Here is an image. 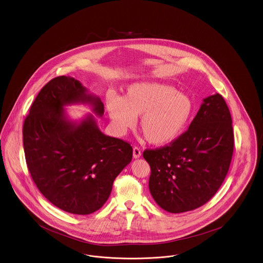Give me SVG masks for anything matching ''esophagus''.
Instances as JSON below:
<instances>
[{
    "mask_svg": "<svg viewBox=\"0 0 263 263\" xmlns=\"http://www.w3.org/2000/svg\"><path fill=\"white\" fill-rule=\"evenodd\" d=\"M141 155H142V153L139 147H135L133 148V158H139L141 157Z\"/></svg>",
    "mask_w": 263,
    "mask_h": 263,
    "instance_id": "34e87169",
    "label": "esophagus"
}]
</instances>
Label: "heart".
Masks as SVG:
<instances>
[{
	"mask_svg": "<svg viewBox=\"0 0 263 263\" xmlns=\"http://www.w3.org/2000/svg\"><path fill=\"white\" fill-rule=\"evenodd\" d=\"M106 108L117 133L135 126L140 116V129L147 142L162 146L181 134L192 115L193 103L187 95L176 92L170 85L137 82L127 86L121 98L109 95Z\"/></svg>",
	"mask_w": 263,
	"mask_h": 263,
	"instance_id": "obj_1",
	"label": "heart"
}]
</instances>
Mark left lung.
Returning a JSON list of instances; mask_svg holds the SVG:
<instances>
[{"label":"left lung","mask_w":263,"mask_h":263,"mask_svg":"<svg viewBox=\"0 0 263 263\" xmlns=\"http://www.w3.org/2000/svg\"><path fill=\"white\" fill-rule=\"evenodd\" d=\"M233 148L231 115L216 93L202 100L188 130L178 139L144 152L152 171L148 189L154 200L171 213L200 208L220 188Z\"/></svg>","instance_id":"1"}]
</instances>
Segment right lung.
I'll list each match as a JSON object with an SVG mask.
<instances>
[{"label":"right lung","mask_w":263,"mask_h":263,"mask_svg":"<svg viewBox=\"0 0 263 263\" xmlns=\"http://www.w3.org/2000/svg\"><path fill=\"white\" fill-rule=\"evenodd\" d=\"M73 104L88 105L96 116H104L101 99L73 77L59 76L45 85L24 121L23 147L43 196L61 210L85 215L105 204L133 148L105 135L93 113L70 119L65 108Z\"/></svg>","instance_id":"obj_1"}]
</instances>
